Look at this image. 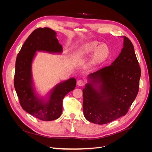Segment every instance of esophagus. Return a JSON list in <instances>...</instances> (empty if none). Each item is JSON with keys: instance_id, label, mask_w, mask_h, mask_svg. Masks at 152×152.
I'll use <instances>...</instances> for the list:
<instances>
[{"instance_id": "34e87169", "label": "esophagus", "mask_w": 152, "mask_h": 152, "mask_svg": "<svg viewBox=\"0 0 152 152\" xmlns=\"http://www.w3.org/2000/svg\"><path fill=\"white\" fill-rule=\"evenodd\" d=\"M77 84L79 86H83L85 84V82L83 80H82V79H79L77 82Z\"/></svg>"}]
</instances>
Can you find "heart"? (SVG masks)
I'll use <instances>...</instances> for the list:
<instances>
[{"mask_svg": "<svg viewBox=\"0 0 152 152\" xmlns=\"http://www.w3.org/2000/svg\"><path fill=\"white\" fill-rule=\"evenodd\" d=\"M95 50L96 51H95L92 60L93 63H98L104 61L107 58L110 54L109 48L106 44H103L99 45L98 42L93 41L84 45L77 52L76 55L77 56H82L90 53Z\"/></svg>", "mask_w": 152, "mask_h": 152, "instance_id": "obj_1", "label": "heart"}]
</instances>
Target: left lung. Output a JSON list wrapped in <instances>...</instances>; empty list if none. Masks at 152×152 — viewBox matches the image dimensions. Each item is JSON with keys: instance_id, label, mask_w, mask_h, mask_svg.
Listing matches in <instances>:
<instances>
[{"instance_id": "8db88e82", "label": "left lung", "mask_w": 152, "mask_h": 152, "mask_svg": "<svg viewBox=\"0 0 152 152\" xmlns=\"http://www.w3.org/2000/svg\"><path fill=\"white\" fill-rule=\"evenodd\" d=\"M140 75L133 44L124 36L123 49L111 65L89 75L83 90L87 120L104 124L126 115L138 94Z\"/></svg>"}]
</instances>
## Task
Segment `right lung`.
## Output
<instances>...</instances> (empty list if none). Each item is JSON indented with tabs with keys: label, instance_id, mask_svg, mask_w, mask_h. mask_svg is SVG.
Returning <instances> with one entry per match:
<instances>
[{
	"label": "right lung",
	"instance_id": "1",
	"mask_svg": "<svg viewBox=\"0 0 152 152\" xmlns=\"http://www.w3.org/2000/svg\"><path fill=\"white\" fill-rule=\"evenodd\" d=\"M57 33L49 28H39L32 33L17 55L15 63L14 86L22 108L42 121L58 119L62 113L63 100L76 85L71 78L55 87L47 102L39 99L32 86L31 63L36 51L61 53L63 49L56 37Z\"/></svg>",
	"mask_w": 152,
	"mask_h": 152
}]
</instances>
